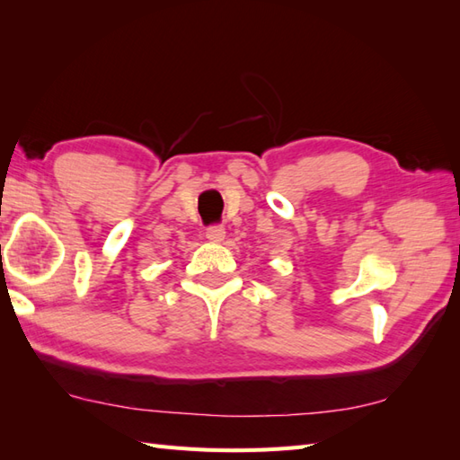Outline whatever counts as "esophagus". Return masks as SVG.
<instances>
[{"mask_svg": "<svg viewBox=\"0 0 460 460\" xmlns=\"http://www.w3.org/2000/svg\"><path fill=\"white\" fill-rule=\"evenodd\" d=\"M207 238L214 243H220L224 238H226V230H224V226H210L207 230Z\"/></svg>", "mask_w": 460, "mask_h": 460, "instance_id": "obj_1", "label": "esophagus"}]
</instances>
